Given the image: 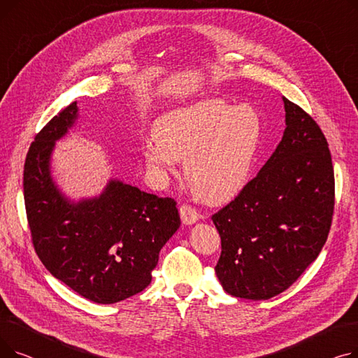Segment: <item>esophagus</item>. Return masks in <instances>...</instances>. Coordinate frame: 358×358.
I'll return each instance as SVG.
<instances>
[{"instance_id":"obj_1","label":"esophagus","mask_w":358,"mask_h":358,"mask_svg":"<svg viewBox=\"0 0 358 358\" xmlns=\"http://www.w3.org/2000/svg\"><path fill=\"white\" fill-rule=\"evenodd\" d=\"M180 216L184 224H193L199 220V213L189 204H182L180 208Z\"/></svg>"}]
</instances>
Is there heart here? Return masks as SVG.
Wrapping results in <instances>:
<instances>
[{"label": "heart", "instance_id": "b5f03b06", "mask_svg": "<svg viewBox=\"0 0 358 358\" xmlns=\"http://www.w3.org/2000/svg\"><path fill=\"white\" fill-rule=\"evenodd\" d=\"M154 138L143 149L150 169L173 174L177 161H185L190 189L209 203H227L251 180L262 119L251 106L208 99L165 113L155 122Z\"/></svg>", "mask_w": 358, "mask_h": 358}]
</instances>
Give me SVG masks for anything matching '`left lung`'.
<instances>
[{"instance_id": "1", "label": "left lung", "mask_w": 358, "mask_h": 358, "mask_svg": "<svg viewBox=\"0 0 358 358\" xmlns=\"http://www.w3.org/2000/svg\"><path fill=\"white\" fill-rule=\"evenodd\" d=\"M286 129L273 155L212 216L222 241L215 267L224 292L267 300L289 289L325 245L334 213L328 142L305 110L283 97Z\"/></svg>"}]
</instances>
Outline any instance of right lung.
Wrapping results in <instances>:
<instances>
[{"instance_id":"add662e5","label":"right lung","mask_w":358,"mask_h":358,"mask_svg":"<svg viewBox=\"0 0 358 358\" xmlns=\"http://www.w3.org/2000/svg\"><path fill=\"white\" fill-rule=\"evenodd\" d=\"M80 117L77 101L36 135L24 164L33 245L49 273L91 302L110 305L142 292L159 251L180 228L176 200L110 178L97 196L72 200L52 177V154Z\"/></svg>"}]
</instances>
